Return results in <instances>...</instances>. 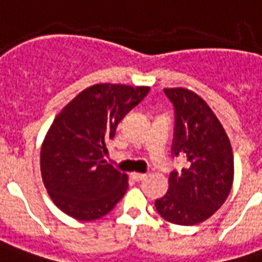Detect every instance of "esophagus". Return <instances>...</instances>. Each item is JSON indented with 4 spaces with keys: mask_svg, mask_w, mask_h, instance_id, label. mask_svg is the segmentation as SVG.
I'll return each mask as SVG.
<instances>
[{
    "mask_svg": "<svg viewBox=\"0 0 262 262\" xmlns=\"http://www.w3.org/2000/svg\"><path fill=\"white\" fill-rule=\"evenodd\" d=\"M132 178L135 180H137V182H140V180H144L147 178L146 173H139V172H133L132 173Z\"/></svg>",
    "mask_w": 262,
    "mask_h": 262,
    "instance_id": "1",
    "label": "esophagus"
}]
</instances>
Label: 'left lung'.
I'll return each mask as SVG.
<instances>
[{"instance_id": "left-lung-1", "label": "left lung", "mask_w": 262, "mask_h": 262, "mask_svg": "<svg viewBox=\"0 0 262 262\" xmlns=\"http://www.w3.org/2000/svg\"><path fill=\"white\" fill-rule=\"evenodd\" d=\"M164 92L175 106L172 150L187 161L182 172L170 173L169 190L156 201V208L170 224L190 226L208 220L228 199L233 151L222 123L197 93L185 87Z\"/></svg>"}]
</instances>
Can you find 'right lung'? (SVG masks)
Returning a JSON list of instances; mask_svg holds the SVG:
<instances>
[{
  "mask_svg": "<svg viewBox=\"0 0 262 262\" xmlns=\"http://www.w3.org/2000/svg\"><path fill=\"white\" fill-rule=\"evenodd\" d=\"M148 86L98 83L63 106L40 151L42 183L54 204L79 221L106 215L127 190V175L106 164L105 141L147 96Z\"/></svg>",
  "mask_w": 262,
  "mask_h": 262,
  "instance_id": "obj_1",
  "label": "right lung"
}]
</instances>
